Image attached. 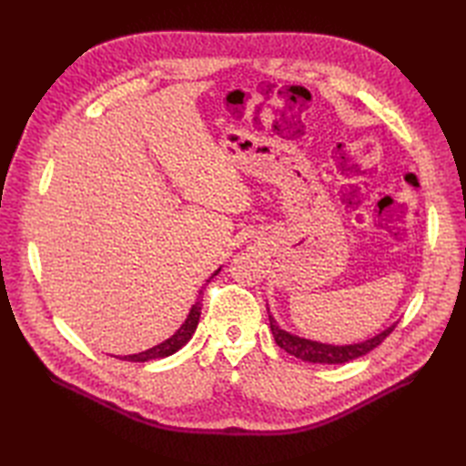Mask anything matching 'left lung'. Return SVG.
<instances>
[{
  "label": "left lung",
  "instance_id": "1",
  "mask_svg": "<svg viewBox=\"0 0 466 466\" xmlns=\"http://www.w3.org/2000/svg\"><path fill=\"white\" fill-rule=\"evenodd\" d=\"M268 319H270V329H272L276 344L279 348H284L288 354L299 358L303 361H309V363H346L351 360H358L365 354H370L371 350H375L394 330V327H397V324H392V327H389L383 332H379L377 336L370 338V340H365V342L348 344V346H334V344L307 340V338H299V336L286 332L284 329H279V324L270 315V311H268Z\"/></svg>",
  "mask_w": 466,
  "mask_h": 466
}]
</instances>
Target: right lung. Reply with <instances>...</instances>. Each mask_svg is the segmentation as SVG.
Masks as SVG:
<instances>
[{
  "label": "right lung",
  "mask_w": 466,
  "mask_h": 466,
  "mask_svg": "<svg viewBox=\"0 0 466 466\" xmlns=\"http://www.w3.org/2000/svg\"><path fill=\"white\" fill-rule=\"evenodd\" d=\"M219 270H221V268H218V270H216L214 274H211V278L218 276ZM211 278H209V279H211ZM209 279H208V281H209ZM200 293H202V291H200ZM200 313H202V303H200V299H198V301H196V303L192 305L187 320L182 322V327H180L171 338H167L165 342H161V344H157V346H153V348H149V350H146V351H139V354L124 356V358H118V360H126V361H151V360H161V358H167V356H173L175 351H178V350H180L182 346H185V344L190 340V338H192L196 327H198Z\"/></svg>",
  "instance_id": "1"
}]
</instances>
